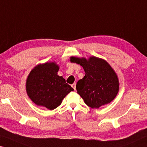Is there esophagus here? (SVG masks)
<instances>
[{"label": "esophagus", "mask_w": 147, "mask_h": 147, "mask_svg": "<svg viewBox=\"0 0 147 147\" xmlns=\"http://www.w3.org/2000/svg\"><path fill=\"white\" fill-rule=\"evenodd\" d=\"M71 86H72V87H73V88L74 90H76V83L73 84L71 85Z\"/></svg>", "instance_id": "1"}]
</instances>
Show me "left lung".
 <instances>
[{
    "label": "left lung",
    "mask_w": 147,
    "mask_h": 147,
    "mask_svg": "<svg viewBox=\"0 0 147 147\" xmlns=\"http://www.w3.org/2000/svg\"><path fill=\"white\" fill-rule=\"evenodd\" d=\"M70 61L80 64L86 74L76 84L77 93L92 109L110 103L119 91V80L115 70L101 58L71 57Z\"/></svg>",
    "instance_id": "obj_1"
}]
</instances>
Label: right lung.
<instances>
[{
  "mask_svg": "<svg viewBox=\"0 0 147 147\" xmlns=\"http://www.w3.org/2000/svg\"><path fill=\"white\" fill-rule=\"evenodd\" d=\"M59 69L55 61H49L37 65L29 73L25 88L28 96L36 105L53 110L74 90L63 76L58 75Z\"/></svg>",
  "mask_w": 147,
  "mask_h": 147,
  "instance_id": "right-lung-1",
  "label": "right lung"
}]
</instances>
